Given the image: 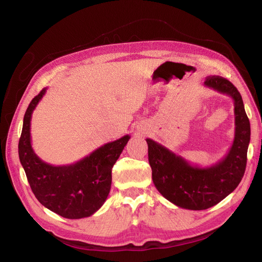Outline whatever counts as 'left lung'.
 Returning a JSON list of instances; mask_svg holds the SVG:
<instances>
[{
    "mask_svg": "<svg viewBox=\"0 0 262 262\" xmlns=\"http://www.w3.org/2000/svg\"><path fill=\"white\" fill-rule=\"evenodd\" d=\"M204 86L234 101L235 134L227 154L208 167L190 164L167 147L146 139L152 179L160 193L182 209L205 210L217 204L239 185L247 163L250 123L239 92L224 77L212 75Z\"/></svg>",
    "mask_w": 262,
    "mask_h": 262,
    "instance_id": "obj_1",
    "label": "left lung"
}]
</instances>
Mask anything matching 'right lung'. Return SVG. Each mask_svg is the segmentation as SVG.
Returning a JSON list of instances; mask_svg holds the SVG:
<instances>
[{
    "instance_id": "right-lung-1",
    "label": "right lung",
    "mask_w": 262,
    "mask_h": 262,
    "mask_svg": "<svg viewBox=\"0 0 262 262\" xmlns=\"http://www.w3.org/2000/svg\"><path fill=\"white\" fill-rule=\"evenodd\" d=\"M46 92L43 89L30 101L24 116L18 143L20 164L43 207L66 219L89 217L105 203L112 188V169L130 136L109 142L73 164L54 166L43 162L31 146L30 121Z\"/></svg>"
}]
</instances>
